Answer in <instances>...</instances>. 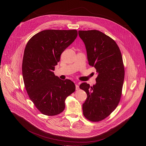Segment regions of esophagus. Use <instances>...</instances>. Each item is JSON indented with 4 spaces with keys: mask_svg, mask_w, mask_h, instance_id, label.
I'll list each match as a JSON object with an SVG mask.
<instances>
[{
    "mask_svg": "<svg viewBox=\"0 0 146 146\" xmlns=\"http://www.w3.org/2000/svg\"><path fill=\"white\" fill-rule=\"evenodd\" d=\"M75 86H76V90H78V89H79V85H78V84H76Z\"/></svg>",
    "mask_w": 146,
    "mask_h": 146,
    "instance_id": "1",
    "label": "esophagus"
}]
</instances>
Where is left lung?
Masks as SVG:
<instances>
[{"label": "left lung", "instance_id": "obj_1", "mask_svg": "<svg viewBox=\"0 0 146 146\" xmlns=\"http://www.w3.org/2000/svg\"><path fill=\"white\" fill-rule=\"evenodd\" d=\"M85 45L89 64L94 67L98 76L90 86L83 83L87 98L83 104L84 116L92 121H100L116 108L121 96L124 67L120 50L112 39L96 30L79 31Z\"/></svg>", "mask_w": 146, "mask_h": 146}]
</instances>
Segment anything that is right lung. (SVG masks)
<instances>
[{"label": "right lung", "instance_id": "add662e5", "mask_svg": "<svg viewBox=\"0 0 146 146\" xmlns=\"http://www.w3.org/2000/svg\"><path fill=\"white\" fill-rule=\"evenodd\" d=\"M77 36L76 30H46L34 35L26 44L22 67L23 82L31 101L44 115L62 112L66 98L75 90L72 81L60 79L53 71L62 53Z\"/></svg>", "mask_w": 146, "mask_h": 146}]
</instances>
